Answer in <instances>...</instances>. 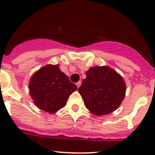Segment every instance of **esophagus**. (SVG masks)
Here are the masks:
<instances>
[{
	"mask_svg": "<svg viewBox=\"0 0 155 155\" xmlns=\"http://www.w3.org/2000/svg\"><path fill=\"white\" fill-rule=\"evenodd\" d=\"M76 85H77V88H79V86H80V85H81V82H80V81H79V82H76Z\"/></svg>",
	"mask_w": 155,
	"mask_h": 155,
	"instance_id": "34e87169",
	"label": "esophagus"
}]
</instances>
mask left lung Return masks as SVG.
<instances>
[{"label":"left lung","mask_w":155,"mask_h":155,"mask_svg":"<svg viewBox=\"0 0 155 155\" xmlns=\"http://www.w3.org/2000/svg\"><path fill=\"white\" fill-rule=\"evenodd\" d=\"M79 92L85 106L96 116L112 113L124 99L126 83L115 70L108 67H94L85 73Z\"/></svg>","instance_id":"left-lung-1"}]
</instances>
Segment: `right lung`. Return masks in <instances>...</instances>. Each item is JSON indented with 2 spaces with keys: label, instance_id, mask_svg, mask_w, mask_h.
Listing matches in <instances>:
<instances>
[{
  "label": "right lung",
  "instance_id": "add662e5",
  "mask_svg": "<svg viewBox=\"0 0 155 155\" xmlns=\"http://www.w3.org/2000/svg\"><path fill=\"white\" fill-rule=\"evenodd\" d=\"M30 95L36 107L54 114L67 104L70 94L77 90L58 65L48 64L39 69L30 79Z\"/></svg>",
  "mask_w": 155,
  "mask_h": 155
}]
</instances>
